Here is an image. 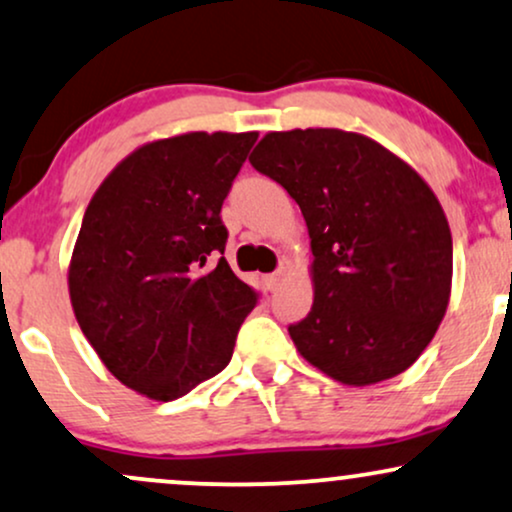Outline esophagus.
I'll list each match as a JSON object with an SVG mask.
<instances>
[{
	"instance_id": "1",
	"label": "esophagus",
	"mask_w": 512,
	"mask_h": 512,
	"mask_svg": "<svg viewBox=\"0 0 512 512\" xmlns=\"http://www.w3.org/2000/svg\"><path fill=\"white\" fill-rule=\"evenodd\" d=\"M283 276H286V272H283V269H279V272H274V274H267V276H264V283H267L269 291H276V288L281 286Z\"/></svg>"
}]
</instances>
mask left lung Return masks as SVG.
<instances>
[{
	"instance_id": "left-lung-1",
	"label": "left lung",
	"mask_w": 512,
	"mask_h": 512,
	"mask_svg": "<svg viewBox=\"0 0 512 512\" xmlns=\"http://www.w3.org/2000/svg\"><path fill=\"white\" fill-rule=\"evenodd\" d=\"M250 164L298 202L315 300L288 326L298 353L346 386L415 365L453 281V240L434 190L377 140L341 128L272 131Z\"/></svg>"
}]
</instances>
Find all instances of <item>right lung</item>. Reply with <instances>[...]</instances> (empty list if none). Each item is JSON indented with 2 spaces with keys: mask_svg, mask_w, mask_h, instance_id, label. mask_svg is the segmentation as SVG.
Wrapping results in <instances>:
<instances>
[{
  "mask_svg": "<svg viewBox=\"0 0 512 512\" xmlns=\"http://www.w3.org/2000/svg\"><path fill=\"white\" fill-rule=\"evenodd\" d=\"M257 131H193L140 145L85 209L69 262L80 331L140 396L176 400L231 362L257 293L224 255L221 205Z\"/></svg>",
  "mask_w": 512,
  "mask_h": 512,
  "instance_id": "add662e5",
  "label": "right lung"
}]
</instances>
